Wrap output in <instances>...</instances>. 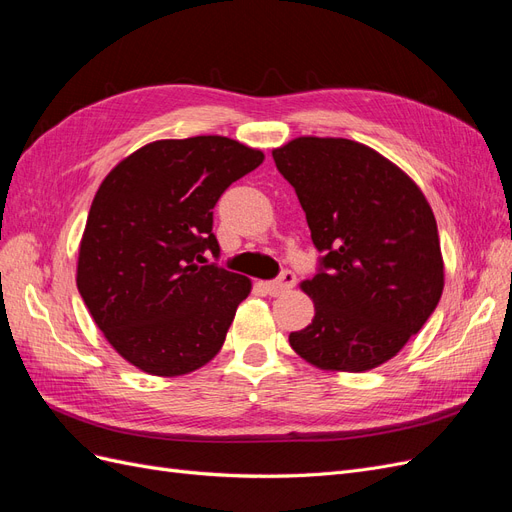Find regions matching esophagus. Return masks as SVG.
Here are the masks:
<instances>
[{
    "mask_svg": "<svg viewBox=\"0 0 512 512\" xmlns=\"http://www.w3.org/2000/svg\"><path fill=\"white\" fill-rule=\"evenodd\" d=\"M294 284H297V275L292 271H284L277 280L273 282H265V290L271 294V297H280V294L288 292Z\"/></svg>",
    "mask_w": 512,
    "mask_h": 512,
    "instance_id": "1",
    "label": "esophagus"
}]
</instances>
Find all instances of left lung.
<instances>
[{
    "mask_svg": "<svg viewBox=\"0 0 512 512\" xmlns=\"http://www.w3.org/2000/svg\"><path fill=\"white\" fill-rule=\"evenodd\" d=\"M273 160L305 211L318 273L301 284L314 320L290 333L301 359L331 371L374 369L404 348L444 288L438 226L421 188L348 138L299 136Z\"/></svg>",
    "mask_w": 512,
    "mask_h": 512,
    "instance_id": "8db88e82",
    "label": "left lung"
}]
</instances>
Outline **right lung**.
<instances>
[{"label":"right lung","instance_id":"1","mask_svg":"<svg viewBox=\"0 0 512 512\" xmlns=\"http://www.w3.org/2000/svg\"><path fill=\"white\" fill-rule=\"evenodd\" d=\"M265 153L226 136L156 141L106 175L79 247L76 286L123 359L151 376H183L220 352L247 277L220 254L213 207Z\"/></svg>","mask_w":512,"mask_h":512}]
</instances>
